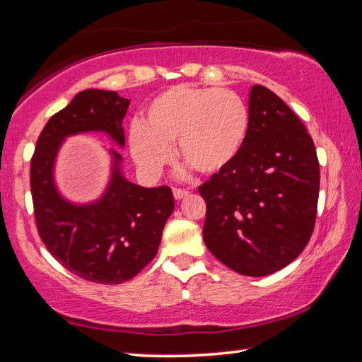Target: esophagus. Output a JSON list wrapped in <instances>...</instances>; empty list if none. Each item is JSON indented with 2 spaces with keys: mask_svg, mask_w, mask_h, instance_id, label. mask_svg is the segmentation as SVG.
Returning <instances> with one entry per match:
<instances>
[{
  "mask_svg": "<svg viewBox=\"0 0 362 362\" xmlns=\"http://www.w3.org/2000/svg\"><path fill=\"white\" fill-rule=\"evenodd\" d=\"M185 196H188V189L185 188H174V198L175 199H183Z\"/></svg>",
  "mask_w": 362,
  "mask_h": 362,
  "instance_id": "esophagus-1",
  "label": "esophagus"
}]
</instances>
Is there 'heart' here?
<instances>
[{"label": "heart", "mask_w": 362, "mask_h": 362, "mask_svg": "<svg viewBox=\"0 0 362 362\" xmlns=\"http://www.w3.org/2000/svg\"><path fill=\"white\" fill-rule=\"evenodd\" d=\"M249 131V110L241 95L223 88L177 84L163 90L132 124L129 148L146 177H158L177 159L199 175L222 173L240 155Z\"/></svg>", "instance_id": "heart-1"}]
</instances>
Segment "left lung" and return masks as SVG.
<instances>
[{
    "instance_id": "obj_1",
    "label": "left lung",
    "mask_w": 362,
    "mask_h": 362,
    "mask_svg": "<svg viewBox=\"0 0 362 362\" xmlns=\"http://www.w3.org/2000/svg\"><path fill=\"white\" fill-rule=\"evenodd\" d=\"M207 249L233 272L267 276L302 254L315 228L320 161L298 116L252 86L240 155L199 188Z\"/></svg>"
}]
</instances>
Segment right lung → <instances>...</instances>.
Masks as SVG:
<instances>
[{
    "label": "right lung",
    "instance_id": "obj_1",
    "mask_svg": "<svg viewBox=\"0 0 362 362\" xmlns=\"http://www.w3.org/2000/svg\"><path fill=\"white\" fill-rule=\"evenodd\" d=\"M129 100L115 90L86 89L46 122L30 163L36 228L60 265L86 281L121 284L132 279L156 255L163 228L174 211L169 187L144 188L121 173L122 158L110 150L113 170L99 199L73 204L54 182L60 145L69 136L105 132L124 146V119Z\"/></svg>",
    "mask_w": 362,
    "mask_h": 362
}]
</instances>
